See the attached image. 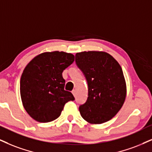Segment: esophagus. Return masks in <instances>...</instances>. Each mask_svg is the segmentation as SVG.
I'll list each match as a JSON object with an SVG mask.
<instances>
[{
	"label": "esophagus",
	"mask_w": 152,
	"mask_h": 152,
	"mask_svg": "<svg viewBox=\"0 0 152 152\" xmlns=\"http://www.w3.org/2000/svg\"><path fill=\"white\" fill-rule=\"evenodd\" d=\"M72 94L74 95V96H75V94H76V91L75 90H72Z\"/></svg>",
	"instance_id": "34e87169"
}]
</instances>
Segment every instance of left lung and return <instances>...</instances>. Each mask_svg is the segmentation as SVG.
<instances>
[{"label":"left lung","instance_id":"8db88e82","mask_svg":"<svg viewBox=\"0 0 152 152\" xmlns=\"http://www.w3.org/2000/svg\"><path fill=\"white\" fill-rule=\"evenodd\" d=\"M76 64L88 84V98L80 106L82 117L91 124L113 118L124 104L126 82L118 61L104 51H83L75 55Z\"/></svg>","mask_w":152,"mask_h":152}]
</instances>
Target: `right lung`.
I'll return each instance as SVG.
<instances>
[{"mask_svg": "<svg viewBox=\"0 0 152 152\" xmlns=\"http://www.w3.org/2000/svg\"><path fill=\"white\" fill-rule=\"evenodd\" d=\"M75 61L72 53L44 52L35 56L24 67L20 79V96L27 113L40 123L59 117L65 104L75 100L65 91L62 73Z\"/></svg>", "mask_w": 152, "mask_h": 152, "instance_id": "obj_1", "label": "right lung"}]
</instances>
